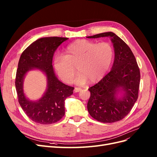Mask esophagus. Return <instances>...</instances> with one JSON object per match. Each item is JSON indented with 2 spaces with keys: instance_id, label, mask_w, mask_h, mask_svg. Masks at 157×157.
<instances>
[{
  "instance_id": "esophagus-1",
  "label": "esophagus",
  "mask_w": 157,
  "mask_h": 157,
  "mask_svg": "<svg viewBox=\"0 0 157 157\" xmlns=\"http://www.w3.org/2000/svg\"><path fill=\"white\" fill-rule=\"evenodd\" d=\"M80 90H81V88H80L75 87V89H74V92H78L80 91Z\"/></svg>"
}]
</instances>
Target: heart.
<instances>
[{
  "label": "heart",
  "instance_id": "b5f03b06",
  "mask_svg": "<svg viewBox=\"0 0 157 157\" xmlns=\"http://www.w3.org/2000/svg\"><path fill=\"white\" fill-rule=\"evenodd\" d=\"M114 58L113 46L107 42L98 43L88 40H78L68 45L64 56L57 55L54 67L59 78L67 84L73 82L77 70L79 73L75 82L94 84L105 77Z\"/></svg>",
  "mask_w": 157,
  "mask_h": 157
}]
</instances>
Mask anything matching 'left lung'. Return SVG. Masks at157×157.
I'll use <instances>...</instances> for the list:
<instances>
[{
  "mask_svg": "<svg viewBox=\"0 0 157 157\" xmlns=\"http://www.w3.org/2000/svg\"><path fill=\"white\" fill-rule=\"evenodd\" d=\"M109 36L115 49V61L110 72L94 86L89 88L90 97L87 104L90 115L104 123L123 119L129 113L138 98L140 71L130 47L112 32L88 36L89 39ZM124 91L122 98L116 94Z\"/></svg>",
  "mask_w": 157,
  "mask_h": 157,
  "instance_id": "obj_1",
  "label": "left lung"
}]
</instances>
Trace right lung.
<instances>
[{
    "label": "right lung",
    "mask_w": 157,
    "mask_h": 157,
    "mask_svg": "<svg viewBox=\"0 0 157 157\" xmlns=\"http://www.w3.org/2000/svg\"><path fill=\"white\" fill-rule=\"evenodd\" d=\"M67 39L57 36L41 38L28 46L19 60L15 81L18 101L27 116L39 124H50L61 119L65 115V99L73 93V87L62 83L56 77L52 66L55 51ZM33 68L43 71L47 78L46 92L36 102L27 99L22 90L25 74Z\"/></svg>",
    "instance_id": "1"
}]
</instances>
